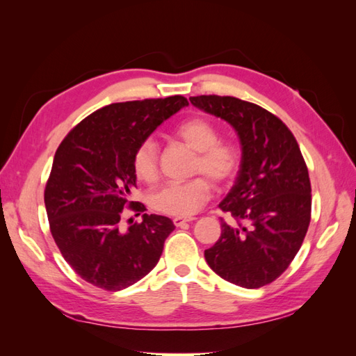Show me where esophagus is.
<instances>
[{
    "label": "esophagus",
    "instance_id": "34e87169",
    "mask_svg": "<svg viewBox=\"0 0 356 356\" xmlns=\"http://www.w3.org/2000/svg\"><path fill=\"white\" fill-rule=\"evenodd\" d=\"M195 218H182V217H175L174 218V224L177 225V227H182V225L184 224H187V222H190V221H193Z\"/></svg>",
    "mask_w": 356,
    "mask_h": 356
}]
</instances>
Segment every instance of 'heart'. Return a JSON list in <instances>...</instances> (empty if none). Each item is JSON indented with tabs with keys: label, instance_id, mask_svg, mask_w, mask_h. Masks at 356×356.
Masks as SVG:
<instances>
[{
	"label": "heart",
	"instance_id": "heart-1",
	"mask_svg": "<svg viewBox=\"0 0 356 356\" xmlns=\"http://www.w3.org/2000/svg\"><path fill=\"white\" fill-rule=\"evenodd\" d=\"M175 135L193 152V174H200L184 182H169L157 188L149 196L152 208L160 213L190 217L197 212L211 197L212 186H225L236 177L241 165L238 148L233 144L220 141L218 127L208 118L191 117L182 122ZM132 168L138 179L153 184L160 177V149L153 136L144 138L135 148Z\"/></svg>",
	"mask_w": 356,
	"mask_h": 356
}]
</instances>
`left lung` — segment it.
<instances>
[{
	"mask_svg": "<svg viewBox=\"0 0 356 356\" xmlns=\"http://www.w3.org/2000/svg\"><path fill=\"white\" fill-rule=\"evenodd\" d=\"M190 102L230 123L242 144V161L230 193L220 203L221 236L204 251L212 270L227 282L260 288L294 260L310 222L306 161L293 132L260 105L233 96L200 95Z\"/></svg>",
	"mask_w": 356,
	"mask_h": 356,
	"instance_id": "8db88e82",
	"label": "left lung"
}]
</instances>
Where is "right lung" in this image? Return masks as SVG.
<instances>
[{
	"label": "right lung",
	"instance_id": "add662e5",
	"mask_svg": "<svg viewBox=\"0 0 356 356\" xmlns=\"http://www.w3.org/2000/svg\"><path fill=\"white\" fill-rule=\"evenodd\" d=\"M184 96L129 101L96 110L63 138L44 190L50 232L62 257L86 282L106 291L134 285L153 270L175 225L163 215H143L123 230V209L134 202L136 145L172 114Z\"/></svg>",
	"mask_w": 356,
	"mask_h": 356
}]
</instances>
